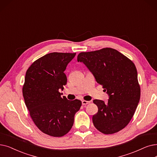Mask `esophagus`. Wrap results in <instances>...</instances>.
Returning <instances> with one entry per match:
<instances>
[{"label": "esophagus", "mask_w": 157, "mask_h": 157, "mask_svg": "<svg viewBox=\"0 0 157 157\" xmlns=\"http://www.w3.org/2000/svg\"><path fill=\"white\" fill-rule=\"evenodd\" d=\"M90 103V101H85V100H83L82 101V105H88V104H89Z\"/></svg>", "instance_id": "esophagus-1"}]
</instances>
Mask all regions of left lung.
Returning <instances> with one entry per match:
<instances>
[{
  "label": "left lung",
  "mask_w": 157,
  "mask_h": 157,
  "mask_svg": "<svg viewBox=\"0 0 157 157\" xmlns=\"http://www.w3.org/2000/svg\"><path fill=\"white\" fill-rule=\"evenodd\" d=\"M83 62L109 95L107 103L94 99L98 112L93 115L94 126L104 134L124 128L132 119L140 97L136 67L131 59L112 48L80 52Z\"/></svg>",
  "instance_id": "obj_1"
}]
</instances>
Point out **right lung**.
Listing matches in <instances>:
<instances>
[{
    "instance_id": "add662e5",
    "label": "right lung",
    "mask_w": 157,
    "mask_h": 157,
    "mask_svg": "<svg viewBox=\"0 0 157 157\" xmlns=\"http://www.w3.org/2000/svg\"><path fill=\"white\" fill-rule=\"evenodd\" d=\"M76 53L51 52L34 62L26 71L22 94L34 123L52 137H62L72 128L81 106L78 99L61 97L67 84L64 72Z\"/></svg>"
}]
</instances>
